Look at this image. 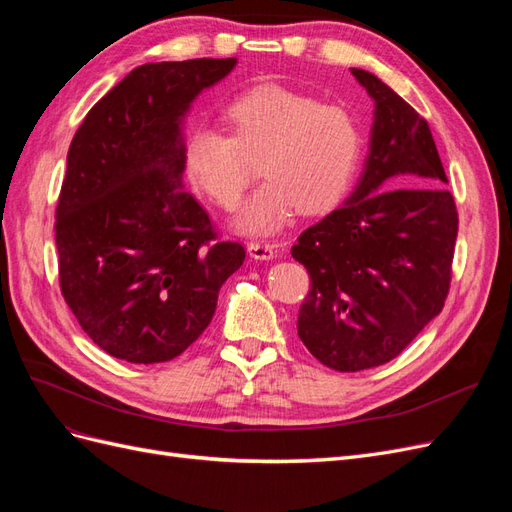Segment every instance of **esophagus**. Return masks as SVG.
<instances>
[{
	"label": "esophagus",
	"instance_id": "esophagus-1",
	"mask_svg": "<svg viewBox=\"0 0 512 512\" xmlns=\"http://www.w3.org/2000/svg\"><path fill=\"white\" fill-rule=\"evenodd\" d=\"M247 252L254 260H273L275 258V245L271 243H262V241H252L247 243Z\"/></svg>",
	"mask_w": 512,
	"mask_h": 512
}]
</instances>
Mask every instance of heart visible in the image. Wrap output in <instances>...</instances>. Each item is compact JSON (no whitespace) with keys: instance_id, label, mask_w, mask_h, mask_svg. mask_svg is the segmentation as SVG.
<instances>
[{"instance_id":"1","label":"heart","mask_w":512,"mask_h":512,"mask_svg":"<svg viewBox=\"0 0 512 512\" xmlns=\"http://www.w3.org/2000/svg\"><path fill=\"white\" fill-rule=\"evenodd\" d=\"M230 134L196 128L183 149L194 188L222 209H235L256 175L265 183L247 200L237 228L271 235L301 211L333 209L354 181L361 158V130L337 104L284 87L247 91L224 111Z\"/></svg>"}]
</instances>
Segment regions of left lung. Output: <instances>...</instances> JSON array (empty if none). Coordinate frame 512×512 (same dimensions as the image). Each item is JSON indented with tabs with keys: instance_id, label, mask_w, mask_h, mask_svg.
Listing matches in <instances>:
<instances>
[{
	"instance_id": "obj_1",
	"label": "left lung",
	"mask_w": 512,
	"mask_h": 512,
	"mask_svg": "<svg viewBox=\"0 0 512 512\" xmlns=\"http://www.w3.org/2000/svg\"><path fill=\"white\" fill-rule=\"evenodd\" d=\"M352 74L376 106L363 175L292 245L312 280L299 337L337 371L389 363L442 312L459 226L427 121L378 76Z\"/></svg>"
}]
</instances>
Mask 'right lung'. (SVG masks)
I'll list each match as a JSON object with an SVG mask.
<instances>
[{
	"label": "right lung",
	"instance_id": "add662e5",
	"mask_svg": "<svg viewBox=\"0 0 512 512\" xmlns=\"http://www.w3.org/2000/svg\"><path fill=\"white\" fill-rule=\"evenodd\" d=\"M237 59L134 68L76 130L55 211L61 294L81 329L128 363H164L200 337L245 260L181 188L183 119Z\"/></svg>",
	"mask_w": 512,
	"mask_h": 512
}]
</instances>
